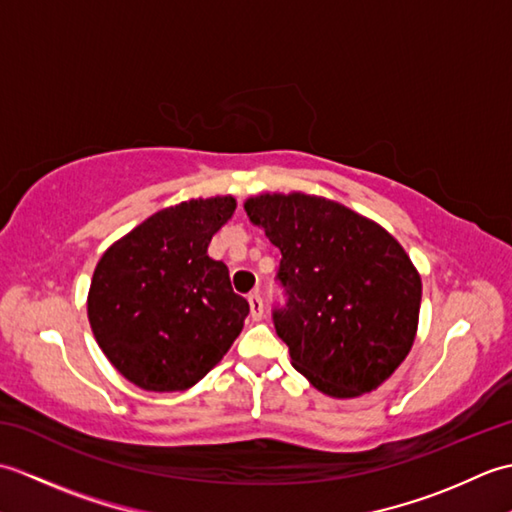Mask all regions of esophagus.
Segmentation results:
<instances>
[{"instance_id": "1", "label": "esophagus", "mask_w": 512, "mask_h": 512, "mask_svg": "<svg viewBox=\"0 0 512 512\" xmlns=\"http://www.w3.org/2000/svg\"><path fill=\"white\" fill-rule=\"evenodd\" d=\"M248 306H250V317H253V321H259L264 317V299L259 292H253V295L248 297Z\"/></svg>"}]
</instances>
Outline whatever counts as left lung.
Listing matches in <instances>:
<instances>
[{
  "label": "left lung",
  "mask_w": 512,
  "mask_h": 512,
  "mask_svg": "<svg viewBox=\"0 0 512 512\" xmlns=\"http://www.w3.org/2000/svg\"><path fill=\"white\" fill-rule=\"evenodd\" d=\"M250 222L281 250L273 310L292 365L319 391L354 398L405 361L422 284L405 250L367 217L303 193L246 200Z\"/></svg>",
  "instance_id": "8db88e82"
}]
</instances>
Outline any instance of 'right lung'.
<instances>
[{"instance_id": "add662e5", "label": "right lung", "mask_w": 512, "mask_h": 512, "mask_svg": "<svg viewBox=\"0 0 512 512\" xmlns=\"http://www.w3.org/2000/svg\"><path fill=\"white\" fill-rule=\"evenodd\" d=\"M231 195L154 213L96 264L88 317L110 363L147 391H184L222 361L248 317L228 268L206 255Z\"/></svg>"}]
</instances>
